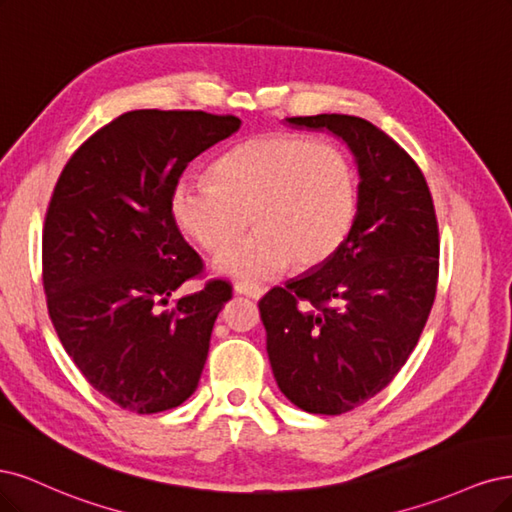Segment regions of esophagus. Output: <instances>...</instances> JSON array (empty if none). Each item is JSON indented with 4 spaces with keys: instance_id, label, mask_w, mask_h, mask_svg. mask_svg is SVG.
<instances>
[{
    "instance_id": "34e87169",
    "label": "esophagus",
    "mask_w": 512,
    "mask_h": 512,
    "mask_svg": "<svg viewBox=\"0 0 512 512\" xmlns=\"http://www.w3.org/2000/svg\"><path fill=\"white\" fill-rule=\"evenodd\" d=\"M234 293L246 295V298H253V300H259L261 295H263V289L257 287V285H249V283H236L234 285Z\"/></svg>"
}]
</instances>
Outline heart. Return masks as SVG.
Segmentation results:
<instances>
[{
  "mask_svg": "<svg viewBox=\"0 0 512 512\" xmlns=\"http://www.w3.org/2000/svg\"><path fill=\"white\" fill-rule=\"evenodd\" d=\"M214 178L183 176L172 189L176 225L206 251H219L251 218L249 238L223 250L214 272L266 280L291 263L319 268L349 238L357 217V170L334 142L268 134L232 148Z\"/></svg>",
  "mask_w": 512,
  "mask_h": 512,
  "instance_id": "1",
  "label": "heart"
}]
</instances>
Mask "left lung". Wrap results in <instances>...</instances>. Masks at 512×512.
<instances>
[{"instance_id": "obj_1", "label": "left lung", "mask_w": 512, "mask_h": 512, "mask_svg": "<svg viewBox=\"0 0 512 512\" xmlns=\"http://www.w3.org/2000/svg\"><path fill=\"white\" fill-rule=\"evenodd\" d=\"M285 121L334 134L359 172L357 217L342 249L259 302L278 389L312 415H342L385 389L417 346L436 295V212L417 163L370 121Z\"/></svg>"}]
</instances>
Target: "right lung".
<instances>
[{
	"label": "right lung",
	"mask_w": 512,
	"mask_h": 512,
	"mask_svg": "<svg viewBox=\"0 0 512 512\" xmlns=\"http://www.w3.org/2000/svg\"><path fill=\"white\" fill-rule=\"evenodd\" d=\"M202 110H131L82 144L48 204L42 263L48 315L87 381L117 406L153 415L197 389L232 287L202 272L180 236L172 189L189 161L240 129Z\"/></svg>",
	"instance_id": "add662e5"
}]
</instances>
